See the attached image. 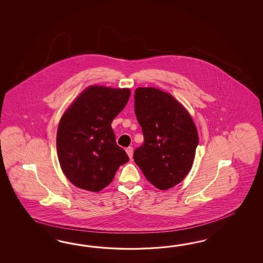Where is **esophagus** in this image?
<instances>
[{
	"label": "esophagus",
	"instance_id": "1",
	"mask_svg": "<svg viewBox=\"0 0 263 263\" xmlns=\"http://www.w3.org/2000/svg\"><path fill=\"white\" fill-rule=\"evenodd\" d=\"M125 151H126V153H127L129 158L132 159V158H133V148H132L131 146H129Z\"/></svg>",
	"mask_w": 263,
	"mask_h": 263
}]
</instances>
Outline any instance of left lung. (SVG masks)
<instances>
[{"mask_svg": "<svg viewBox=\"0 0 263 263\" xmlns=\"http://www.w3.org/2000/svg\"><path fill=\"white\" fill-rule=\"evenodd\" d=\"M134 107L144 139L134 161L152 185L170 189L193 166L199 143L196 125L181 104L157 88H137Z\"/></svg>", "mask_w": 263, "mask_h": 263, "instance_id": "obj_1", "label": "left lung"}]
</instances>
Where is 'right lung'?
<instances>
[{
    "instance_id": "1",
    "label": "right lung",
    "mask_w": 263,
    "mask_h": 263,
    "mask_svg": "<svg viewBox=\"0 0 263 263\" xmlns=\"http://www.w3.org/2000/svg\"><path fill=\"white\" fill-rule=\"evenodd\" d=\"M130 93L128 88L91 86L64 112L58 127L57 151L64 175L75 186L100 191L129 161L117 144L111 123Z\"/></svg>"
}]
</instances>
